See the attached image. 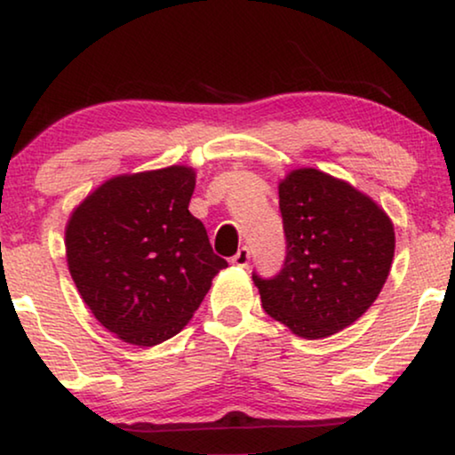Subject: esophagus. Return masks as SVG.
Segmentation results:
<instances>
[{"mask_svg": "<svg viewBox=\"0 0 455 455\" xmlns=\"http://www.w3.org/2000/svg\"><path fill=\"white\" fill-rule=\"evenodd\" d=\"M248 260H251V251H248V246H242L238 252L232 257V265L235 267H246Z\"/></svg>", "mask_w": 455, "mask_h": 455, "instance_id": "1", "label": "esophagus"}]
</instances>
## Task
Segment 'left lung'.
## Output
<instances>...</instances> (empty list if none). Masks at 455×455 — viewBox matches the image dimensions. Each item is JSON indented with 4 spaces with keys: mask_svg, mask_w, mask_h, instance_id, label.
<instances>
[{
    "mask_svg": "<svg viewBox=\"0 0 455 455\" xmlns=\"http://www.w3.org/2000/svg\"><path fill=\"white\" fill-rule=\"evenodd\" d=\"M282 271L252 273L267 315L307 339L333 335L377 300L395 251L394 223L375 201L313 167L279 182Z\"/></svg>",
    "mask_w": 455,
    "mask_h": 455,
    "instance_id": "obj_1",
    "label": "left lung"
}]
</instances>
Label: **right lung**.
I'll use <instances>...</instances> for the list:
<instances>
[{
  "mask_svg": "<svg viewBox=\"0 0 455 455\" xmlns=\"http://www.w3.org/2000/svg\"><path fill=\"white\" fill-rule=\"evenodd\" d=\"M195 170L172 165L117 176L74 211L68 269L105 329L134 346H157L192 319L226 259L188 211Z\"/></svg>",
  "mask_w": 455,
  "mask_h": 455,
  "instance_id": "1",
  "label": "right lung"
}]
</instances>
